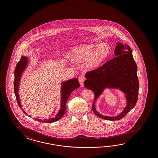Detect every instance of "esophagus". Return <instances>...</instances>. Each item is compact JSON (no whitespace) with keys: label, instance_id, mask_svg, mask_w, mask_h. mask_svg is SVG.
Here are the masks:
<instances>
[{"label":"esophagus","instance_id":"1","mask_svg":"<svg viewBox=\"0 0 158 158\" xmlns=\"http://www.w3.org/2000/svg\"><path fill=\"white\" fill-rule=\"evenodd\" d=\"M78 80H79V83H80V84H81V85H82L83 83V82L85 81V77H84L83 75H81L80 77H79Z\"/></svg>","mask_w":158,"mask_h":158}]
</instances>
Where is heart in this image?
<instances>
[{"label": "heart", "mask_w": 158, "mask_h": 158, "mask_svg": "<svg viewBox=\"0 0 158 158\" xmlns=\"http://www.w3.org/2000/svg\"><path fill=\"white\" fill-rule=\"evenodd\" d=\"M110 48L107 43L88 44L74 48L70 57L74 62L86 60L85 66L88 69H94L100 67L110 54Z\"/></svg>", "instance_id": "b5f03b06"}]
</instances>
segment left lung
<instances>
[{
  "label": "left lung",
  "mask_w": 158,
  "mask_h": 158,
  "mask_svg": "<svg viewBox=\"0 0 158 158\" xmlns=\"http://www.w3.org/2000/svg\"><path fill=\"white\" fill-rule=\"evenodd\" d=\"M115 58L101 67L86 73L84 86L94 93L92 110L103 119L117 120L122 119L136 104L138 99L139 82L137 66L132 55V50L127 44L118 42L115 48ZM106 88L116 89L125 94L127 105L122 112L115 117L101 115L96 110L95 103Z\"/></svg>",
  "instance_id": "1"
}]
</instances>
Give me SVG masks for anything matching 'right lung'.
I'll use <instances>...</instances> for the list:
<instances>
[{
    "label": "right lung",
    "mask_w": 158,
    "mask_h": 158,
    "mask_svg": "<svg viewBox=\"0 0 158 158\" xmlns=\"http://www.w3.org/2000/svg\"><path fill=\"white\" fill-rule=\"evenodd\" d=\"M29 61L28 57L27 56H23L19 62L17 63L15 71V81H14V89H15V95L16 97V99L17 101L18 104L19 105L20 108L22 110L23 112L26 115L27 114L25 110H23L22 106L21 104V101L19 99V86L21 76L23 73L24 72L25 68L27 67L28 65V62ZM80 87L79 82L77 78L71 79L68 80L66 81L61 82V102H60V109L58 111L57 114L52 118L49 119H37L35 118V119L38 120L40 122H44V123H53L56 122L58 120L60 119L62 117V116L65 114L66 108L65 105L67 103L68 98L71 95L73 91L75 89L79 88Z\"/></svg>",
    "instance_id": "obj_1"
}]
</instances>
